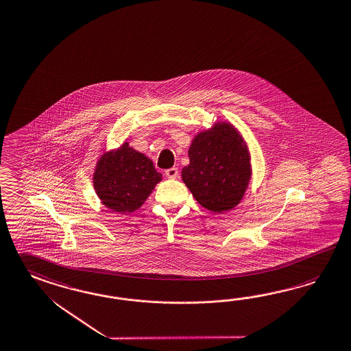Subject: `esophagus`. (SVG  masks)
Masks as SVG:
<instances>
[{"instance_id": "34e87169", "label": "esophagus", "mask_w": 351, "mask_h": 351, "mask_svg": "<svg viewBox=\"0 0 351 351\" xmlns=\"http://www.w3.org/2000/svg\"><path fill=\"white\" fill-rule=\"evenodd\" d=\"M178 168H169V169H167L165 171V176H167V178H169V180H176L177 177H178Z\"/></svg>"}]
</instances>
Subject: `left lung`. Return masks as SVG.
I'll return each instance as SVG.
<instances>
[{
    "label": "left lung",
    "instance_id": "left-lung-1",
    "mask_svg": "<svg viewBox=\"0 0 351 351\" xmlns=\"http://www.w3.org/2000/svg\"><path fill=\"white\" fill-rule=\"evenodd\" d=\"M189 156L182 180L199 205L220 214L239 204L251 180V164L247 145L232 125L215 123L199 132Z\"/></svg>",
    "mask_w": 351,
    "mask_h": 351
}]
</instances>
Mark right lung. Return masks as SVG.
Wrapping results in <instances>:
<instances>
[{
	"mask_svg": "<svg viewBox=\"0 0 351 351\" xmlns=\"http://www.w3.org/2000/svg\"><path fill=\"white\" fill-rule=\"evenodd\" d=\"M93 180L103 205L117 213H132L149 197L162 174L144 154L125 143L101 155Z\"/></svg>",
	"mask_w": 351,
	"mask_h": 351,
	"instance_id": "obj_1",
	"label": "right lung"
}]
</instances>
